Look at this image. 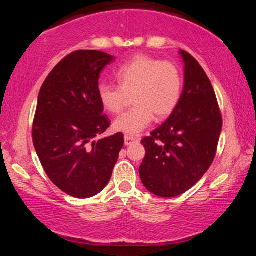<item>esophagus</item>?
Returning <instances> with one entry per match:
<instances>
[{"instance_id": "obj_1", "label": "esophagus", "mask_w": 256, "mask_h": 256, "mask_svg": "<svg viewBox=\"0 0 256 256\" xmlns=\"http://www.w3.org/2000/svg\"><path fill=\"white\" fill-rule=\"evenodd\" d=\"M135 141H138V136L124 135V144H126V146L132 144V142H135Z\"/></svg>"}]
</instances>
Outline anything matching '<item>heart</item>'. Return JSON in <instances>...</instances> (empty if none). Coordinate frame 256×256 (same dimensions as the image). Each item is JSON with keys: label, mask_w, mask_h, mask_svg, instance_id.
I'll return each mask as SVG.
<instances>
[{"label": "heart", "mask_w": 256, "mask_h": 256, "mask_svg": "<svg viewBox=\"0 0 256 256\" xmlns=\"http://www.w3.org/2000/svg\"><path fill=\"white\" fill-rule=\"evenodd\" d=\"M118 86L99 84L96 92L101 106L112 114L120 113L127 96L134 107L113 122L116 132L135 135L152 124L169 116L180 102L183 78L172 62L148 56H136L115 72Z\"/></svg>", "instance_id": "b5f03b06"}]
</instances>
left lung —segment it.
I'll return each mask as SVG.
<instances>
[{
    "label": "left lung",
    "instance_id": "1",
    "mask_svg": "<svg viewBox=\"0 0 256 256\" xmlns=\"http://www.w3.org/2000/svg\"><path fill=\"white\" fill-rule=\"evenodd\" d=\"M184 90L177 107L158 128L142 138L140 177L158 197H177L197 184L211 166L222 127L214 90L199 62L186 51Z\"/></svg>",
    "mask_w": 256,
    "mask_h": 256
}]
</instances>
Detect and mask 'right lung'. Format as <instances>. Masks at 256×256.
<instances>
[{"mask_svg": "<svg viewBox=\"0 0 256 256\" xmlns=\"http://www.w3.org/2000/svg\"><path fill=\"white\" fill-rule=\"evenodd\" d=\"M113 56L79 50L59 62L38 94L34 146L52 183L76 198H90L108 184L124 138H99L110 126L98 98L99 76Z\"/></svg>", "mask_w": 256, "mask_h": 256, "instance_id": "1", "label": "right lung"}]
</instances>
